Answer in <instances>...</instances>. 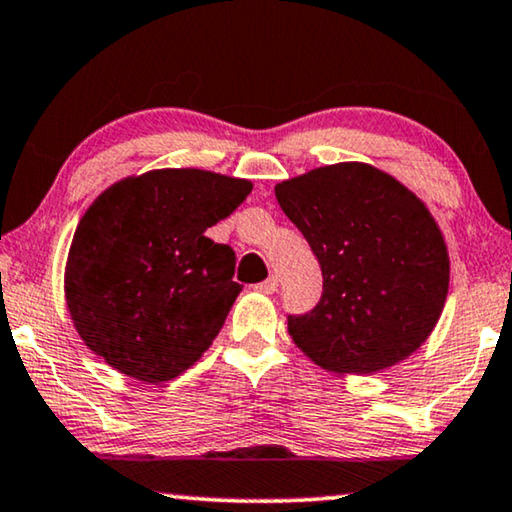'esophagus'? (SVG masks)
I'll list each match as a JSON object with an SVG mask.
<instances>
[{
  "label": "esophagus",
  "mask_w": 512,
  "mask_h": 512,
  "mask_svg": "<svg viewBox=\"0 0 512 512\" xmlns=\"http://www.w3.org/2000/svg\"><path fill=\"white\" fill-rule=\"evenodd\" d=\"M277 286H279V279L277 277H268V279H265V281H261V284H256L254 288H256V291L258 293H274V291H277Z\"/></svg>",
  "instance_id": "34e87169"
}]
</instances>
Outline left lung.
Returning a JSON list of instances; mask_svg holds the SVG:
<instances>
[{"instance_id": "1", "label": "left lung", "mask_w": 512, "mask_h": 512, "mask_svg": "<svg viewBox=\"0 0 512 512\" xmlns=\"http://www.w3.org/2000/svg\"><path fill=\"white\" fill-rule=\"evenodd\" d=\"M323 274L288 335L330 372L372 374L425 342L448 295V251L432 214L367 164L316 168L274 187Z\"/></svg>"}]
</instances>
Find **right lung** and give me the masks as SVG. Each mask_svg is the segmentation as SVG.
<instances>
[{
    "mask_svg": "<svg viewBox=\"0 0 512 512\" xmlns=\"http://www.w3.org/2000/svg\"><path fill=\"white\" fill-rule=\"evenodd\" d=\"M251 182L196 168L113 184L73 235L66 305L83 342L145 383L180 376L210 348L242 286L235 251L205 235Z\"/></svg>",
    "mask_w": 512,
    "mask_h": 512,
    "instance_id": "right-lung-1",
    "label": "right lung"
}]
</instances>
